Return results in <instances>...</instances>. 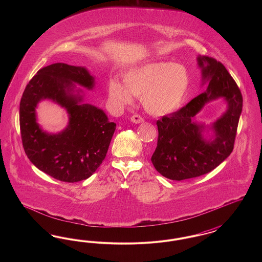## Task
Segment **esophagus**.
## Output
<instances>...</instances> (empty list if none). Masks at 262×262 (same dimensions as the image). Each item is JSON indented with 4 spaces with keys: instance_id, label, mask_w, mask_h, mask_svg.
<instances>
[{
    "instance_id": "1",
    "label": "esophagus",
    "mask_w": 262,
    "mask_h": 262,
    "mask_svg": "<svg viewBox=\"0 0 262 262\" xmlns=\"http://www.w3.org/2000/svg\"><path fill=\"white\" fill-rule=\"evenodd\" d=\"M130 121H132L133 123H135V124H140V123H143V121H144V120H143V118H142L140 115L136 114V115L132 116Z\"/></svg>"
}]
</instances>
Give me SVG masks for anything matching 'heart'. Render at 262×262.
I'll list each match as a JSON object with an SVG mask.
<instances>
[{
	"label": "heart",
	"mask_w": 262,
	"mask_h": 262,
	"mask_svg": "<svg viewBox=\"0 0 262 262\" xmlns=\"http://www.w3.org/2000/svg\"><path fill=\"white\" fill-rule=\"evenodd\" d=\"M124 84L117 80L109 83V96L117 105L132 102L133 96L142 99L147 112L166 116L177 111L186 98L189 86L187 68L172 62H152L129 70L124 75Z\"/></svg>",
	"instance_id": "1"
}]
</instances>
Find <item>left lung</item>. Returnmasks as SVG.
<instances>
[{
  "label": "left lung",
  "mask_w": 262,
  "mask_h": 262,
  "mask_svg": "<svg viewBox=\"0 0 262 262\" xmlns=\"http://www.w3.org/2000/svg\"><path fill=\"white\" fill-rule=\"evenodd\" d=\"M202 85L206 91L188 102L185 107L157 121L158 141L151 161L155 169L173 181L196 178L211 172L232 153L237 124L243 110V96L237 83L223 63L199 56ZM223 98L227 110L209 127L194 121L205 103ZM212 130L206 140L203 134Z\"/></svg>",
  "instance_id": "8db88e82"
}]
</instances>
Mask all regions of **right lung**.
I'll return each instance as SVG.
<instances>
[{
    "label": "right lung",
    "mask_w": 262,
    "mask_h": 262,
    "mask_svg": "<svg viewBox=\"0 0 262 262\" xmlns=\"http://www.w3.org/2000/svg\"><path fill=\"white\" fill-rule=\"evenodd\" d=\"M75 84L91 90L95 78L84 67L47 66L28 82L19 105L20 134L28 159L40 171L67 183L86 180L97 170L116 129L102 109L83 103V91ZM45 99L69 115L67 127L58 134L43 131L37 123V103Z\"/></svg>",
    "instance_id": "right-lung-1"
}]
</instances>
